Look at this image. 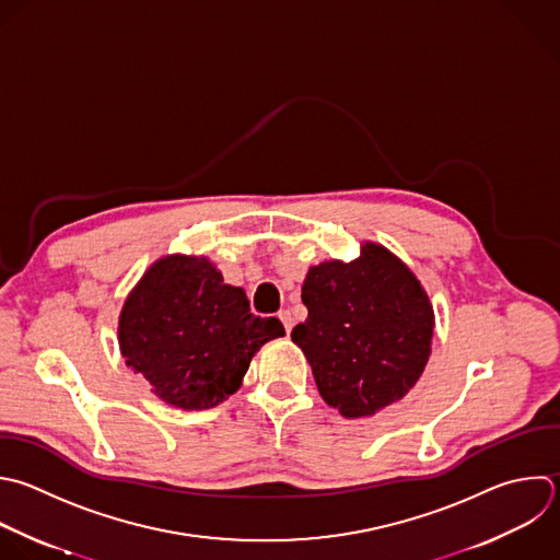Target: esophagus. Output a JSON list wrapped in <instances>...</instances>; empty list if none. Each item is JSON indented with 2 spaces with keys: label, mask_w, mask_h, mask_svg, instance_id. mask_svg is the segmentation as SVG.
<instances>
[{
  "label": "esophagus",
  "mask_w": 560,
  "mask_h": 560,
  "mask_svg": "<svg viewBox=\"0 0 560 560\" xmlns=\"http://www.w3.org/2000/svg\"><path fill=\"white\" fill-rule=\"evenodd\" d=\"M278 317H280V322L284 324V330H287V332H291V330H293V317H291V311H287V308H284V311H280V313H278Z\"/></svg>",
  "instance_id": "esophagus-1"
}]
</instances>
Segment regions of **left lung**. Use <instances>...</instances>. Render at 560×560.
Here are the masks:
<instances>
[{"mask_svg":"<svg viewBox=\"0 0 560 560\" xmlns=\"http://www.w3.org/2000/svg\"><path fill=\"white\" fill-rule=\"evenodd\" d=\"M308 308L291 332L311 363L322 398L346 418L372 416L420 378L433 337V306L416 276L383 245L311 267Z\"/></svg>","mask_w":560,"mask_h":560,"instance_id":"8db88e82","label":"left lung"}]
</instances>
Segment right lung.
Returning a JSON list of instances; mask_svg holds the SVG:
<instances>
[{
    "label": "right lung",
    "mask_w": 560,
    "mask_h": 560,
    "mask_svg": "<svg viewBox=\"0 0 560 560\" xmlns=\"http://www.w3.org/2000/svg\"><path fill=\"white\" fill-rule=\"evenodd\" d=\"M241 287L206 256H164L129 293L118 326L122 357L153 394L179 409H210L234 394L262 343L282 337Z\"/></svg>",
    "instance_id": "right-lung-1"
}]
</instances>
